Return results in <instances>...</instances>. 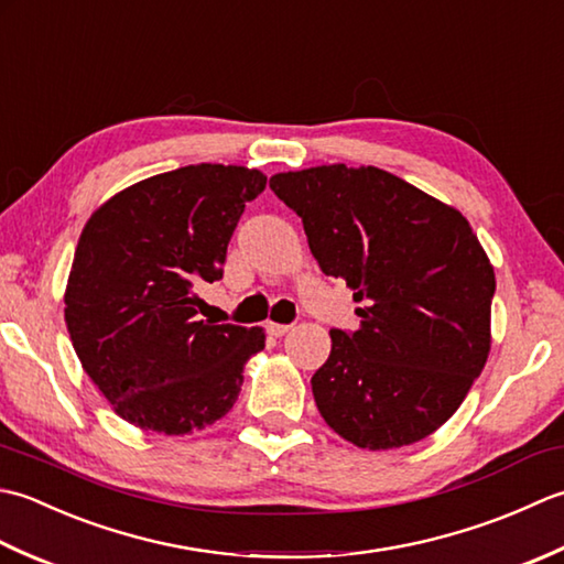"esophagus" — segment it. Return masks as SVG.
Returning a JSON list of instances; mask_svg holds the SVG:
<instances>
[{
  "label": "esophagus",
  "instance_id": "1",
  "mask_svg": "<svg viewBox=\"0 0 564 564\" xmlns=\"http://www.w3.org/2000/svg\"><path fill=\"white\" fill-rule=\"evenodd\" d=\"M286 330H292V324H274V321H270V324H268V333H270V336H274V338L284 336Z\"/></svg>",
  "mask_w": 564,
  "mask_h": 564
}]
</instances>
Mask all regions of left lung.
I'll return each instance as SVG.
<instances>
[{
    "label": "left lung",
    "instance_id": "1",
    "mask_svg": "<svg viewBox=\"0 0 564 564\" xmlns=\"http://www.w3.org/2000/svg\"><path fill=\"white\" fill-rule=\"evenodd\" d=\"M318 268L352 290L358 330H330L316 406L370 451L423 441L453 416L489 355L497 282L467 218L379 167L270 177Z\"/></svg>",
    "mask_w": 564,
    "mask_h": 564
}]
</instances>
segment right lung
Listing matches in <instances>:
<instances>
[{
    "mask_svg": "<svg viewBox=\"0 0 564 564\" xmlns=\"http://www.w3.org/2000/svg\"><path fill=\"white\" fill-rule=\"evenodd\" d=\"M268 177L187 165L119 192L75 250L65 321L85 372L123 421L182 435L236 404L262 328L202 321L199 290L224 278L226 248Z\"/></svg>",
    "mask_w": 564,
    "mask_h": 564,
    "instance_id": "add662e5",
    "label": "right lung"
}]
</instances>
